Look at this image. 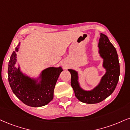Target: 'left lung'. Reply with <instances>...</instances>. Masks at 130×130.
Listing matches in <instances>:
<instances>
[{"instance_id":"8db88e82","label":"left lung","mask_w":130,"mask_h":130,"mask_svg":"<svg viewBox=\"0 0 130 130\" xmlns=\"http://www.w3.org/2000/svg\"><path fill=\"white\" fill-rule=\"evenodd\" d=\"M99 52L104 60L103 67L106 73L99 84L91 91L84 90L78 83V72L68 69L71 74V86L75 96L80 101L86 104H96L102 101L114 92L120 75L119 62L116 50L105 34H101L98 44Z\"/></svg>"}]
</instances>
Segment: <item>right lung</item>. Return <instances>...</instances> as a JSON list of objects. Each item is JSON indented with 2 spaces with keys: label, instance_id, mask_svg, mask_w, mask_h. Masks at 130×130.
<instances>
[{
  "label": "right lung",
  "instance_id": "1",
  "mask_svg": "<svg viewBox=\"0 0 130 130\" xmlns=\"http://www.w3.org/2000/svg\"><path fill=\"white\" fill-rule=\"evenodd\" d=\"M19 43L10 57L8 77L12 92L22 102L30 107H38L46 105L52 100L54 90L58 78L62 69L59 68H49L43 70L41 81L31 79L22 73L20 68H17V52Z\"/></svg>",
  "mask_w": 130,
  "mask_h": 130
}]
</instances>
